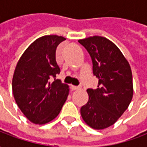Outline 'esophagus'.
Masks as SVG:
<instances>
[{"label":"esophagus","instance_id":"34e87169","mask_svg":"<svg viewBox=\"0 0 147 147\" xmlns=\"http://www.w3.org/2000/svg\"><path fill=\"white\" fill-rule=\"evenodd\" d=\"M71 90H76L80 89V87H79V86H73V85H71Z\"/></svg>","mask_w":147,"mask_h":147}]
</instances>
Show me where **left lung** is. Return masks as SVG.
I'll list each match as a JSON object with an SVG mask.
<instances>
[{"instance_id":"1","label":"left lung","mask_w":147,"mask_h":147,"mask_svg":"<svg viewBox=\"0 0 147 147\" xmlns=\"http://www.w3.org/2000/svg\"><path fill=\"white\" fill-rule=\"evenodd\" d=\"M79 42L90 55L93 73L98 79L97 89L86 90L89 100L80 109L81 116L90 127L105 129L116 123L131 102V69L119 48L105 37H89Z\"/></svg>"}]
</instances>
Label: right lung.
Segmentation results:
<instances>
[{
    "label": "right lung",
    "mask_w": 147,
    "mask_h": 147,
    "mask_svg": "<svg viewBox=\"0 0 147 147\" xmlns=\"http://www.w3.org/2000/svg\"><path fill=\"white\" fill-rule=\"evenodd\" d=\"M64 40L58 35L38 38L28 46L16 64L12 93L22 113L34 123L45 124L55 119L67 100V84L57 79L49 82L61 71L56 61V50Z\"/></svg>",
    "instance_id": "obj_1"
}]
</instances>
